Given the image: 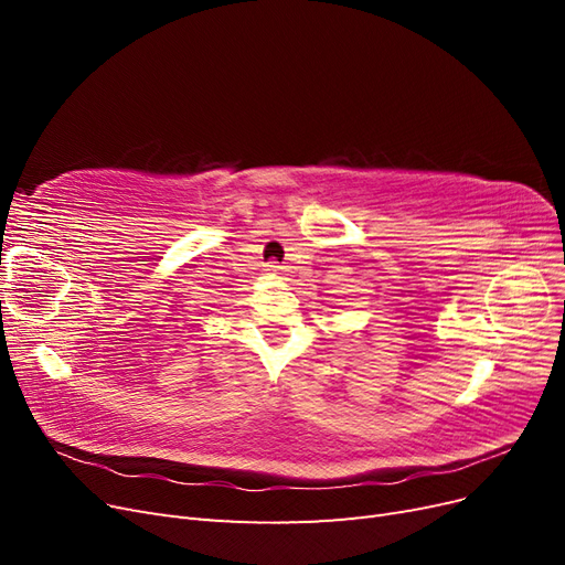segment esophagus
Listing matches in <instances>:
<instances>
[{"mask_svg": "<svg viewBox=\"0 0 565 565\" xmlns=\"http://www.w3.org/2000/svg\"><path fill=\"white\" fill-rule=\"evenodd\" d=\"M280 268H282V266H280L278 262H268V264H266V273H270V276H280Z\"/></svg>", "mask_w": 565, "mask_h": 565, "instance_id": "1", "label": "esophagus"}]
</instances>
